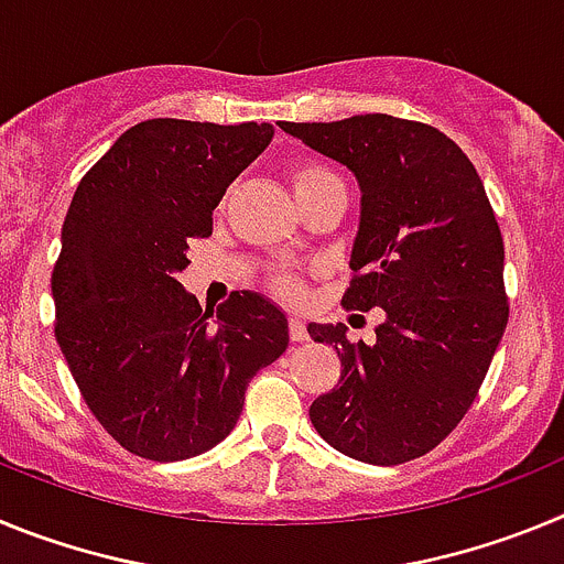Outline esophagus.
Masks as SVG:
<instances>
[{"mask_svg":"<svg viewBox=\"0 0 564 564\" xmlns=\"http://www.w3.org/2000/svg\"><path fill=\"white\" fill-rule=\"evenodd\" d=\"M291 341L293 344H302V341H307V327H305V322H302V318L299 316H291Z\"/></svg>","mask_w":564,"mask_h":564,"instance_id":"obj_1","label":"esophagus"}]
</instances>
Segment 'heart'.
<instances>
[{"instance_id":"obj_1","label":"heart","mask_w":564,"mask_h":564,"mask_svg":"<svg viewBox=\"0 0 564 564\" xmlns=\"http://www.w3.org/2000/svg\"><path fill=\"white\" fill-rule=\"evenodd\" d=\"M333 177H336V174H330L327 169H322V166H302L293 172V192H296V188L313 186V183L333 181ZM276 288L282 293H296V282H293V279H285V276L279 279Z\"/></svg>"}]
</instances>
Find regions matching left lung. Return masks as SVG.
Returning a JSON list of instances; mask_svg holds the SVG:
<instances>
[{"mask_svg":"<svg viewBox=\"0 0 564 564\" xmlns=\"http://www.w3.org/2000/svg\"><path fill=\"white\" fill-rule=\"evenodd\" d=\"M279 129L358 181L356 276L341 302L383 311L376 344L307 325L341 358L336 387L311 403L313 426L356 460H415L463 421L508 325L506 251L480 174L452 138L392 115Z\"/></svg>","mask_w":564,"mask_h":564,"instance_id":"8db88e82","label":"left lung"}]
</instances>
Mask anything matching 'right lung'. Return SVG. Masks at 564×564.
Returning a JSON list of instances; mask_svg holds the SVG:
<instances>
[{
  "instance_id": "1",
  "label": "right lung",
  "mask_w": 564,
  "mask_h": 564,
  "mask_svg": "<svg viewBox=\"0 0 564 564\" xmlns=\"http://www.w3.org/2000/svg\"><path fill=\"white\" fill-rule=\"evenodd\" d=\"M271 123L152 118L78 183L53 268L56 341L89 412L132 455L188 460L237 426L248 381L288 350V318L262 293L203 311L177 282L188 242Z\"/></svg>"
}]
</instances>
